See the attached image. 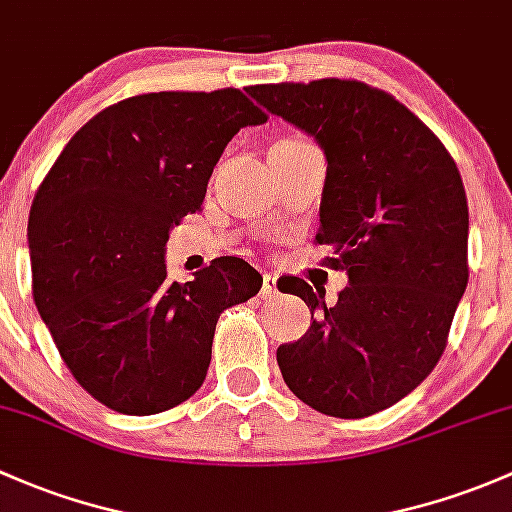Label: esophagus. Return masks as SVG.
Returning <instances> with one entry per match:
<instances>
[{"mask_svg":"<svg viewBox=\"0 0 512 512\" xmlns=\"http://www.w3.org/2000/svg\"><path fill=\"white\" fill-rule=\"evenodd\" d=\"M263 298H276L278 295V286H276V273H263V288H261Z\"/></svg>","mask_w":512,"mask_h":512,"instance_id":"esophagus-1","label":"esophagus"}]
</instances>
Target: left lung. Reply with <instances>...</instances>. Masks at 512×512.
Returning <instances> with one entry per match:
<instances>
[{
  "mask_svg": "<svg viewBox=\"0 0 512 512\" xmlns=\"http://www.w3.org/2000/svg\"><path fill=\"white\" fill-rule=\"evenodd\" d=\"M318 140L328 160L318 244L350 283L293 278L310 330L278 347L288 389L315 412L362 419L419 387L449 340L468 283V202L456 162L397 98L350 78L246 88Z\"/></svg>",
  "mask_w": 512,
  "mask_h": 512,
  "instance_id": "obj_1",
  "label": "left lung"
}]
</instances>
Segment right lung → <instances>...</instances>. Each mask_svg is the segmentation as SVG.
I'll list each match as a JSON object with an SVG mask.
<instances>
[{
    "label": "right lung",
    "mask_w": 512,
    "mask_h": 512,
    "mask_svg": "<svg viewBox=\"0 0 512 512\" xmlns=\"http://www.w3.org/2000/svg\"><path fill=\"white\" fill-rule=\"evenodd\" d=\"M266 123L239 88L142 93L100 110L63 147L29 212L31 291L76 382L120 414L187 402L207 377L219 315L261 273L214 258L167 278L165 244L202 209L229 140Z\"/></svg>",
    "instance_id": "add662e5"
}]
</instances>
